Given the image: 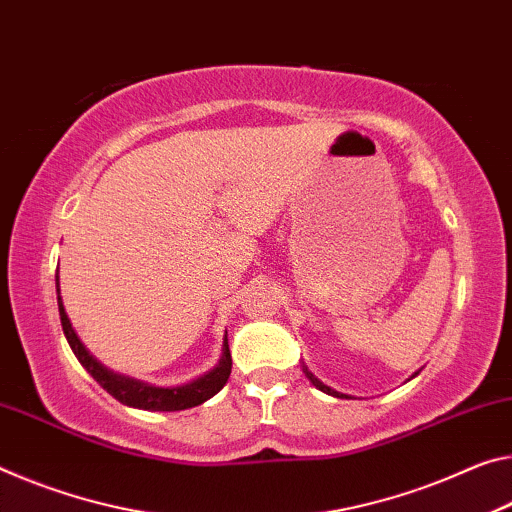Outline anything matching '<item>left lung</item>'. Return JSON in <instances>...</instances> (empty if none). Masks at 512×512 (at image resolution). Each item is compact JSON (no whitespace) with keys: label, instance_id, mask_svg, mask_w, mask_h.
<instances>
[{"label":"left lung","instance_id":"8db88e82","mask_svg":"<svg viewBox=\"0 0 512 512\" xmlns=\"http://www.w3.org/2000/svg\"><path fill=\"white\" fill-rule=\"evenodd\" d=\"M303 371H305V376H307V378H310V383H312L314 387H319V389H321V392H326V394H332V396H346V394H339V392H335V389H330L328 385H323L319 378H314V376H312V373H310V371H307V367H305ZM346 399H348V396H346Z\"/></svg>","mask_w":512,"mask_h":512}]
</instances>
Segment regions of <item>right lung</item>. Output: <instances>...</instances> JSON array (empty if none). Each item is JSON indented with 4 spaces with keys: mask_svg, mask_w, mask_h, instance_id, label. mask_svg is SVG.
I'll return each instance as SVG.
<instances>
[{
    "mask_svg": "<svg viewBox=\"0 0 512 512\" xmlns=\"http://www.w3.org/2000/svg\"><path fill=\"white\" fill-rule=\"evenodd\" d=\"M56 294H59V273H56ZM59 316H61L63 335H66L72 353L77 355L81 367L91 373V376L104 389H107L113 399L129 405V408L161 410V412L196 408V405L205 403L207 399H212L214 394L221 392L223 385L227 383V378H230L232 355H230V346H227V332L223 339L221 360H218V364L212 371H207L205 376L191 380V383H186L182 387H154V385L143 383V380H134V378L120 376V373H113L111 369L104 367V364L97 362L93 355L86 351V346L79 342L77 332L72 330L68 314H66V310H63L61 294H59Z\"/></svg>",
    "mask_w": 512,
    "mask_h": 512,
    "instance_id": "right-lung-1",
    "label": "right lung"
}]
</instances>
